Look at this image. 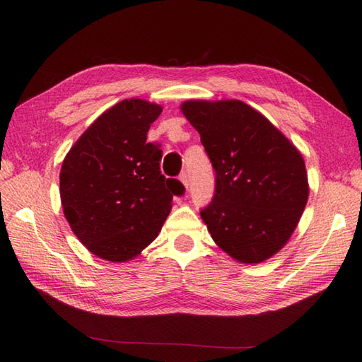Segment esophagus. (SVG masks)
Returning a JSON list of instances; mask_svg holds the SVG:
<instances>
[{"mask_svg":"<svg viewBox=\"0 0 362 362\" xmlns=\"http://www.w3.org/2000/svg\"><path fill=\"white\" fill-rule=\"evenodd\" d=\"M179 180L182 182V185H183V188H185V189H188V187H189V180H188V175H187L185 173H182V174H180V177H179Z\"/></svg>","mask_w":362,"mask_h":362,"instance_id":"obj_1","label":"esophagus"}]
</instances>
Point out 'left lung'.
Here are the masks:
<instances>
[{
    "mask_svg": "<svg viewBox=\"0 0 362 362\" xmlns=\"http://www.w3.org/2000/svg\"><path fill=\"white\" fill-rule=\"evenodd\" d=\"M180 110L216 171L214 197L201 211L213 241L240 263H263L289 241L308 202L302 153L238 99H191Z\"/></svg>",
    "mask_w": 362,
    "mask_h": 362,
    "instance_id": "8db88e82",
    "label": "left lung"
}]
</instances>
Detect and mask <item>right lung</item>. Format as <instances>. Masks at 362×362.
<instances>
[{
	"mask_svg": "<svg viewBox=\"0 0 362 362\" xmlns=\"http://www.w3.org/2000/svg\"><path fill=\"white\" fill-rule=\"evenodd\" d=\"M163 107L130 98L98 117L64 158L60 201L73 233L112 263H126L156 240L183 185L160 171L148 132Z\"/></svg>",
	"mask_w": 362,
	"mask_h": 362,
	"instance_id": "obj_1",
	"label": "right lung"
}]
</instances>
